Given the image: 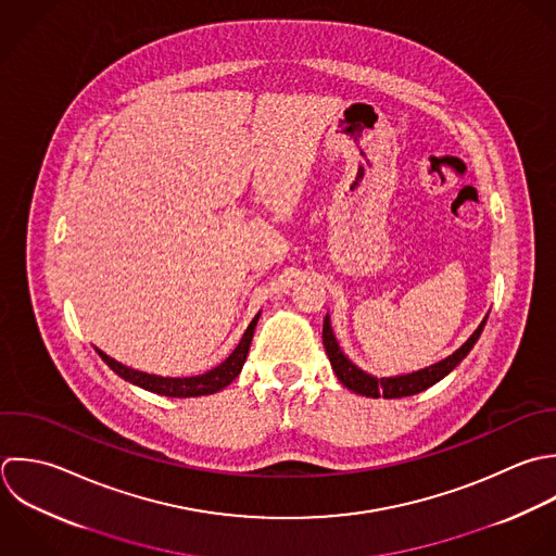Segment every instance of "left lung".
Masks as SVG:
<instances>
[{"label":"left lung","mask_w":556,"mask_h":556,"mask_svg":"<svg viewBox=\"0 0 556 556\" xmlns=\"http://www.w3.org/2000/svg\"><path fill=\"white\" fill-rule=\"evenodd\" d=\"M490 316V314H488ZM488 316L483 318V323L477 327V331L468 338V342L464 346H459L453 355H448L446 359L429 366V368H422L418 372H409V375H399V377H383V379H377L368 372H364L362 368H357L344 353L342 349L338 346V340L333 336V329H331V320L329 316H325V325H323V344H325V351L329 355V362H331V368L336 372V377L340 379V383L349 390H353L355 394H362V396H370V399H403V396H414L431 386H435L438 381H442L451 370H455L462 359L472 351V346L477 344V340L481 338V331L488 323Z\"/></svg>","instance_id":"left-lung-1"}]
</instances>
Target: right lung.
Returning <instances> with one entry per match:
<instances>
[{
  "label": "right lung",
  "instance_id": "obj_1",
  "mask_svg": "<svg viewBox=\"0 0 556 556\" xmlns=\"http://www.w3.org/2000/svg\"><path fill=\"white\" fill-rule=\"evenodd\" d=\"M260 320V314L251 320V325L247 327L242 340L238 342V346L233 349V353L223 362L218 364L216 368L203 372V375H197V377H157V375H149V372H140V370H134V368H127L123 366L121 362L108 357L103 351L97 349L99 357L125 381L142 388V390H149L153 394H162V396H173V399H188V396H205V394H214L218 390H223L225 386H229L242 370L244 366V359L249 355V346H251V340H253V331H255V325Z\"/></svg>",
  "mask_w": 556,
  "mask_h": 556
}]
</instances>
